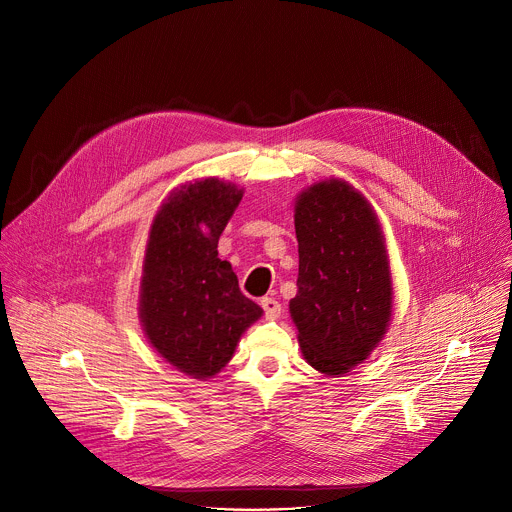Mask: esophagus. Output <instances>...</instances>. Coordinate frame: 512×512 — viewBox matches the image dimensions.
Wrapping results in <instances>:
<instances>
[{
  "label": "esophagus",
  "mask_w": 512,
  "mask_h": 512,
  "mask_svg": "<svg viewBox=\"0 0 512 512\" xmlns=\"http://www.w3.org/2000/svg\"><path fill=\"white\" fill-rule=\"evenodd\" d=\"M261 308H263V312H265V316L269 320H275L281 314V304L277 300H273V298H263L261 300Z\"/></svg>",
  "instance_id": "esophagus-1"
}]
</instances>
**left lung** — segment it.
I'll use <instances>...</instances> for the list:
<instances>
[{
    "label": "left lung",
    "mask_w": 512,
    "mask_h": 512,
    "mask_svg": "<svg viewBox=\"0 0 512 512\" xmlns=\"http://www.w3.org/2000/svg\"><path fill=\"white\" fill-rule=\"evenodd\" d=\"M298 294L289 314L312 369L342 377L385 338L393 316V277L373 204L342 178L296 196Z\"/></svg>",
    "instance_id": "8db88e82"
}]
</instances>
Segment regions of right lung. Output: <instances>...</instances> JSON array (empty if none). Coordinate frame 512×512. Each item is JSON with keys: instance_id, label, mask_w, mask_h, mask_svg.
Listing matches in <instances>:
<instances>
[{"instance_id": "right-lung-1", "label": "right lung", "mask_w": 512, "mask_h": 512, "mask_svg": "<svg viewBox=\"0 0 512 512\" xmlns=\"http://www.w3.org/2000/svg\"><path fill=\"white\" fill-rule=\"evenodd\" d=\"M241 198L233 182H186L162 202L145 243L139 322L152 348L190 379L221 373L263 314L216 249Z\"/></svg>"}]
</instances>
